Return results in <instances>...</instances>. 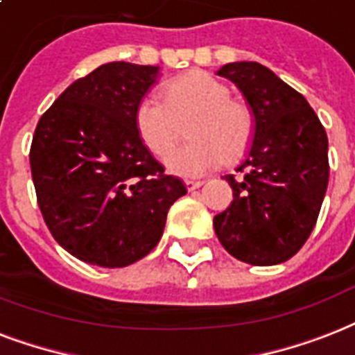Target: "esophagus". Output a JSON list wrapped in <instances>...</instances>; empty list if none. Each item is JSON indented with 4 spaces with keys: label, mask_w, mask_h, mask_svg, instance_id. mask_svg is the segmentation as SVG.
<instances>
[{
    "label": "esophagus",
    "mask_w": 355,
    "mask_h": 355,
    "mask_svg": "<svg viewBox=\"0 0 355 355\" xmlns=\"http://www.w3.org/2000/svg\"><path fill=\"white\" fill-rule=\"evenodd\" d=\"M185 185L189 191H196V189H200V187L203 185V181H198V180H187Z\"/></svg>",
    "instance_id": "esophagus-1"
}]
</instances>
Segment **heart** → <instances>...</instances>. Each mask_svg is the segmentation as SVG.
<instances>
[{
  "label": "heart",
  "mask_w": 355,
  "mask_h": 355,
  "mask_svg": "<svg viewBox=\"0 0 355 355\" xmlns=\"http://www.w3.org/2000/svg\"><path fill=\"white\" fill-rule=\"evenodd\" d=\"M135 123L148 150L164 159L183 135L191 139L175 150L166 166L172 174L194 178L220 166L224 157L235 161L254 139V112L232 98L227 85L205 72L187 73L164 90V100L148 94L139 101Z\"/></svg>",
  "instance_id": "obj_1"
}]
</instances>
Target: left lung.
Wrapping results in <instances>:
<instances>
[{
	"instance_id": "8db88e82",
	"label": "left lung",
	"mask_w": 355,
	"mask_h": 355,
	"mask_svg": "<svg viewBox=\"0 0 355 355\" xmlns=\"http://www.w3.org/2000/svg\"><path fill=\"white\" fill-rule=\"evenodd\" d=\"M218 76L254 112L246 157L227 174L233 202L215 216L220 244L239 261L277 265L304 246L328 189V137L307 100L259 62H230Z\"/></svg>"
}]
</instances>
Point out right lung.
Listing matches in <instances>:
<instances>
[{
    "label": "right lung",
    "instance_id": "right-lung-1",
    "mask_svg": "<svg viewBox=\"0 0 355 355\" xmlns=\"http://www.w3.org/2000/svg\"><path fill=\"white\" fill-rule=\"evenodd\" d=\"M159 66L109 62L73 81L44 112L29 163L37 202L53 239L90 265L142 259L163 235L185 183L164 174L135 123Z\"/></svg>",
    "mask_w": 355,
    "mask_h": 355
}]
</instances>
